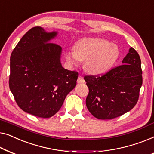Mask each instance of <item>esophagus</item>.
Segmentation results:
<instances>
[{
	"label": "esophagus",
	"instance_id": "obj_1",
	"mask_svg": "<svg viewBox=\"0 0 154 154\" xmlns=\"http://www.w3.org/2000/svg\"><path fill=\"white\" fill-rule=\"evenodd\" d=\"M85 81H84V78L82 77V76H79L78 77V79H77V83L79 84H82V83H84Z\"/></svg>",
	"mask_w": 154,
	"mask_h": 154
}]
</instances>
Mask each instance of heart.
<instances>
[{"label": "heart", "instance_id": "b5f03b06", "mask_svg": "<svg viewBox=\"0 0 154 154\" xmlns=\"http://www.w3.org/2000/svg\"><path fill=\"white\" fill-rule=\"evenodd\" d=\"M74 50L67 51V60L74 65L85 60L86 71L96 75L109 71L119 56V49L116 45L99 38L82 39L75 44Z\"/></svg>", "mask_w": 154, "mask_h": 154}]
</instances>
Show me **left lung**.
I'll use <instances>...</instances> for the list:
<instances>
[{
    "label": "left lung",
    "instance_id": "1",
    "mask_svg": "<svg viewBox=\"0 0 154 154\" xmlns=\"http://www.w3.org/2000/svg\"><path fill=\"white\" fill-rule=\"evenodd\" d=\"M88 87L86 105L97 119H112L129 112L137 104L142 84L141 60L131 47L122 65L104 75H86Z\"/></svg>",
    "mask_w": 154,
    "mask_h": 154
}]
</instances>
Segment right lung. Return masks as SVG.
Here are the masks:
<instances>
[{"mask_svg": "<svg viewBox=\"0 0 154 154\" xmlns=\"http://www.w3.org/2000/svg\"><path fill=\"white\" fill-rule=\"evenodd\" d=\"M56 32L33 27L23 35L10 56V89L23 111L50 118L59 111L77 84L78 72L63 68L61 47L49 42Z\"/></svg>", "mask_w": 154, "mask_h": 154, "instance_id": "obj_1", "label": "right lung"}]
</instances>
